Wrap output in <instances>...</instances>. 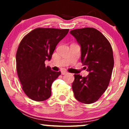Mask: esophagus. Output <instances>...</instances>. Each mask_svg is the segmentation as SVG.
Wrapping results in <instances>:
<instances>
[{
  "mask_svg": "<svg viewBox=\"0 0 129 129\" xmlns=\"http://www.w3.org/2000/svg\"><path fill=\"white\" fill-rule=\"evenodd\" d=\"M61 75H67V74L68 73V72H66V71H65V70H61Z\"/></svg>",
  "mask_w": 129,
  "mask_h": 129,
  "instance_id": "1",
  "label": "esophagus"
}]
</instances>
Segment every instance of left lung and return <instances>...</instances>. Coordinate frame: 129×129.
<instances>
[{
	"mask_svg": "<svg viewBox=\"0 0 129 129\" xmlns=\"http://www.w3.org/2000/svg\"><path fill=\"white\" fill-rule=\"evenodd\" d=\"M70 33L80 45L81 61L89 72L86 77L74 75V95L81 103H94L106 90L112 76L114 66L112 46L94 28L74 29Z\"/></svg>",
	"mask_w": 129,
	"mask_h": 129,
	"instance_id": "1",
	"label": "left lung"
}]
</instances>
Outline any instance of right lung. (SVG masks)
Here are the masks:
<instances>
[{
  "label": "right lung",
  "instance_id": "obj_1",
  "mask_svg": "<svg viewBox=\"0 0 129 129\" xmlns=\"http://www.w3.org/2000/svg\"><path fill=\"white\" fill-rule=\"evenodd\" d=\"M69 29L36 28L26 35L19 44L16 56V69L23 90L31 100L42 102L51 96L53 82L60 75L45 66L58 43Z\"/></svg>",
  "mask_w": 129,
  "mask_h": 129
}]
</instances>
